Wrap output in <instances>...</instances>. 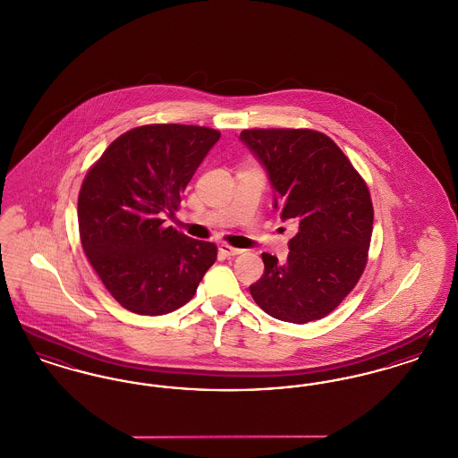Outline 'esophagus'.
<instances>
[{
	"label": "esophagus",
	"instance_id": "obj_1",
	"mask_svg": "<svg viewBox=\"0 0 458 458\" xmlns=\"http://www.w3.org/2000/svg\"><path fill=\"white\" fill-rule=\"evenodd\" d=\"M219 250H221V254H225V256H239L242 254L243 250L242 249H235V247H230V245H226V243H221L219 245Z\"/></svg>",
	"mask_w": 458,
	"mask_h": 458
}]
</instances>
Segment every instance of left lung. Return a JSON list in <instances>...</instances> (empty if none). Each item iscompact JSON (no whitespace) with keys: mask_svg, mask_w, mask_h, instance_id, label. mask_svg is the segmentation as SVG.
<instances>
[{"mask_svg":"<svg viewBox=\"0 0 458 458\" xmlns=\"http://www.w3.org/2000/svg\"><path fill=\"white\" fill-rule=\"evenodd\" d=\"M240 140L275 191L273 208L297 223L286 262L262 254L264 275L249 286L275 319L304 325L327 316L357 284L369 250L372 202L349 157L325 133L254 129Z\"/></svg>","mask_w":458,"mask_h":458,"instance_id":"left-lung-1","label":"left lung"}]
</instances>
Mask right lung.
Listing matches in <instances>:
<instances>
[{"label":"right lung","mask_w":458,"mask_h":458,"mask_svg":"<svg viewBox=\"0 0 458 458\" xmlns=\"http://www.w3.org/2000/svg\"><path fill=\"white\" fill-rule=\"evenodd\" d=\"M221 137L196 125H144L109 144L79 194L84 252L113 299L142 316L187 304L216 261V245L165 226Z\"/></svg>","instance_id":"obj_1"}]
</instances>
